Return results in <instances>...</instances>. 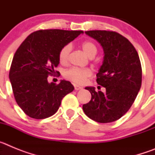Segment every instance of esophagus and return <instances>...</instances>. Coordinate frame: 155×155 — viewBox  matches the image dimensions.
Returning <instances> with one entry per match:
<instances>
[{
    "label": "esophagus",
    "mask_w": 155,
    "mask_h": 155,
    "mask_svg": "<svg viewBox=\"0 0 155 155\" xmlns=\"http://www.w3.org/2000/svg\"><path fill=\"white\" fill-rule=\"evenodd\" d=\"M74 89L76 90V91H78V90H81V89H82V88H83L81 86L78 85V84H74Z\"/></svg>",
    "instance_id": "1"
}]
</instances>
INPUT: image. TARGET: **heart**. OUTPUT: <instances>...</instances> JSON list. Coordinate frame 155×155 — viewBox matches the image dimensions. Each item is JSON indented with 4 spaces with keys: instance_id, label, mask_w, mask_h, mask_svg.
Segmentation results:
<instances>
[{
    "instance_id": "heart-1",
    "label": "heart",
    "mask_w": 155,
    "mask_h": 155,
    "mask_svg": "<svg viewBox=\"0 0 155 155\" xmlns=\"http://www.w3.org/2000/svg\"><path fill=\"white\" fill-rule=\"evenodd\" d=\"M71 48L72 46L71 44H67L61 49L59 52V61L61 64H65L68 62ZM81 48L86 53V55L89 57L90 58H93L96 55L97 52H98V48H97L96 45L91 41H85L83 42L81 44ZM91 74L92 72L89 68H71L65 71L64 77L74 83L82 84L85 81L87 78L91 76Z\"/></svg>"
}]
</instances>
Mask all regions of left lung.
I'll return each instance as SVG.
<instances>
[{
	"mask_svg": "<svg viewBox=\"0 0 155 155\" xmlns=\"http://www.w3.org/2000/svg\"><path fill=\"white\" fill-rule=\"evenodd\" d=\"M85 33L103 48V62L96 81L105 87V92L86 87L91 98L83 105V110L98 123L114 122L126 114L140 89L142 69L139 56L132 43L116 31L91 30Z\"/></svg>",
	"mask_w": 155,
	"mask_h": 155,
	"instance_id": "left-lung-1",
	"label": "left lung"
}]
</instances>
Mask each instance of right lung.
I'll return each mask as SVG.
<instances>
[{
	"instance_id": "obj_1",
	"label": "right lung",
	"mask_w": 155,
	"mask_h": 155,
	"mask_svg": "<svg viewBox=\"0 0 155 155\" xmlns=\"http://www.w3.org/2000/svg\"><path fill=\"white\" fill-rule=\"evenodd\" d=\"M83 31L39 30L30 34L14 55L9 78L18 106L31 118L41 120L57 113L63 98L73 91L70 81L49 83L55 74L59 52Z\"/></svg>"
}]
</instances>
